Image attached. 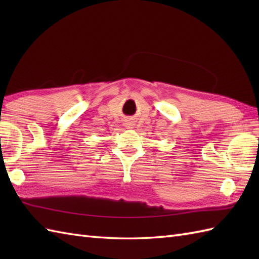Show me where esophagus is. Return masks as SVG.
<instances>
[{
  "mask_svg": "<svg viewBox=\"0 0 259 259\" xmlns=\"http://www.w3.org/2000/svg\"><path fill=\"white\" fill-rule=\"evenodd\" d=\"M126 126H128V128H133V124H131V123H126Z\"/></svg>",
  "mask_w": 259,
  "mask_h": 259,
  "instance_id": "obj_1",
  "label": "esophagus"
}]
</instances>
